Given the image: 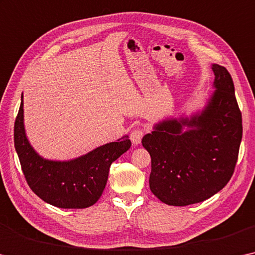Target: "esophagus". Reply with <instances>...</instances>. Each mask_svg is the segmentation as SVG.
Listing matches in <instances>:
<instances>
[{"label":"esophagus","instance_id":"obj_1","mask_svg":"<svg viewBox=\"0 0 255 255\" xmlns=\"http://www.w3.org/2000/svg\"><path fill=\"white\" fill-rule=\"evenodd\" d=\"M142 136H143V130H142V128H136L131 132L130 139L132 141V143L134 144V146H136V144H139L141 142V139H142Z\"/></svg>","mask_w":255,"mask_h":255}]
</instances>
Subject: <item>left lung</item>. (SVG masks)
I'll list each match as a JSON object with an SVG mask.
<instances>
[{
	"label": "left lung",
	"instance_id": "left-lung-1",
	"mask_svg": "<svg viewBox=\"0 0 255 255\" xmlns=\"http://www.w3.org/2000/svg\"><path fill=\"white\" fill-rule=\"evenodd\" d=\"M212 97L201 114L166 120L142 138L149 152L151 193L167 205L186 206L205 201L233 177L243 135L232 75L213 64ZM183 126L191 128L182 132Z\"/></svg>",
	"mask_w": 255,
	"mask_h": 255
}]
</instances>
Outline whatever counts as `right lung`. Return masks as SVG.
<instances>
[{
  "mask_svg": "<svg viewBox=\"0 0 255 255\" xmlns=\"http://www.w3.org/2000/svg\"><path fill=\"white\" fill-rule=\"evenodd\" d=\"M14 147L26 181L38 197L60 209H85L103 195L109 167L128 150L131 141L124 135L67 162L42 158L26 138L21 96L14 122Z\"/></svg>",
  "mask_w": 255,
  "mask_h": 255,
  "instance_id": "right-lung-1",
  "label": "right lung"
}]
</instances>
